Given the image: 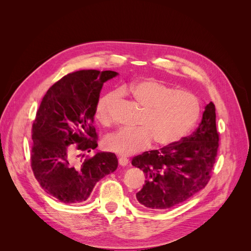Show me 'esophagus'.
<instances>
[{
	"label": "esophagus",
	"mask_w": 251,
	"mask_h": 251,
	"mask_svg": "<svg viewBox=\"0 0 251 251\" xmlns=\"http://www.w3.org/2000/svg\"><path fill=\"white\" fill-rule=\"evenodd\" d=\"M118 161H119V164H120L121 166H126V165H128V163H129V159L126 158V157H119Z\"/></svg>",
	"instance_id": "obj_1"
}]
</instances>
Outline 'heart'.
I'll use <instances>...</instances> for the list:
<instances>
[{"mask_svg": "<svg viewBox=\"0 0 251 251\" xmlns=\"http://www.w3.org/2000/svg\"><path fill=\"white\" fill-rule=\"evenodd\" d=\"M132 99L143 108L138 128H122L109 134L105 147L123 156H131L148 149L152 142L160 147L170 146L191 130L199 114L198 99L186 91L175 90L156 80L134 82L123 88ZM121 91H112L97 103L96 117L109 124L121 98Z\"/></svg>", "mask_w": 251, "mask_h": 251, "instance_id": "1", "label": "heart"}]
</instances>
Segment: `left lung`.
Segmentation results:
<instances>
[{"instance_id":"obj_1","label":"left lung","mask_w":251,"mask_h":251,"mask_svg":"<svg viewBox=\"0 0 251 251\" xmlns=\"http://www.w3.org/2000/svg\"><path fill=\"white\" fill-rule=\"evenodd\" d=\"M215 106H205L197 129L187 137L159 150L146 151L132 159L145 173V184L136 193L143 207L164 210L183 203L207 185L217 150Z\"/></svg>"}]
</instances>
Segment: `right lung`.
<instances>
[{
    "mask_svg": "<svg viewBox=\"0 0 251 251\" xmlns=\"http://www.w3.org/2000/svg\"><path fill=\"white\" fill-rule=\"evenodd\" d=\"M114 71L81 70L68 74L45 94L32 126L31 166L41 187L66 204L88 200L97 182L117 169L111 152L83 159L97 144L92 125L103 84Z\"/></svg>",
    "mask_w": 251,
    "mask_h": 251,
    "instance_id": "right-lung-1",
    "label": "right lung"
}]
</instances>
